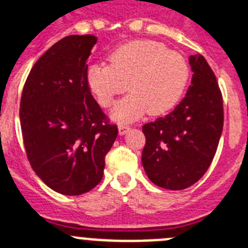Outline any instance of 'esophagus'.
<instances>
[{
    "label": "esophagus",
    "instance_id": "obj_1",
    "mask_svg": "<svg viewBox=\"0 0 248 248\" xmlns=\"http://www.w3.org/2000/svg\"><path fill=\"white\" fill-rule=\"evenodd\" d=\"M129 129H130V126L129 125H125V124H119V134L120 135L126 134V133L129 131Z\"/></svg>",
    "mask_w": 248,
    "mask_h": 248
}]
</instances>
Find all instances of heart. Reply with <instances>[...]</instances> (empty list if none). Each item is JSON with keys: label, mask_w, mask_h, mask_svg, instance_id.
<instances>
[{"label": "heart", "mask_w": 248, "mask_h": 248, "mask_svg": "<svg viewBox=\"0 0 248 248\" xmlns=\"http://www.w3.org/2000/svg\"><path fill=\"white\" fill-rule=\"evenodd\" d=\"M107 63H93L87 69V83L98 103L108 108L126 91L130 94L115 104L111 117L133 122L149 111L164 114L183 97L190 79L185 57L150 39L131 41L111 50Z\"/></svg>", "instance_id": "b5f03b06"}]
</instances>
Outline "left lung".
I'll list each match as a JSON object with an SVG mask.
<instances>
[{"label":"left lung","instance_id":"obj_1","mask_svg":"<svg viewBox=\"0 0 248 248\" xmlns=\"http://www.w3.org/2000/svg\"><path fill=\"white\" fill-rule=\"evenodd\" d=\"M194 72L186 97L166 117L143 125L141 161L155 185L184 190L210 168L223 128V100L214 71L201 54L190 57Z\"/></svg>","mask_w":248,"mask_h":248}]
</instances>
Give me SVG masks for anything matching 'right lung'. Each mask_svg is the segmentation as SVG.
<instances>
[{"label": "right lung", "mask_w": 248, "mask_h": 248, "mask_svg": "<svg viewBox=\"0 0 248 248\" xmlns=\"http://www.w3.org/2000/svg\"><path fill=\"white\" fill-rule=\"evenodd\" d=\"M97 38L68 36L34 63L19 103L22 138L31 166L54 191L69 196L100 183L105 155L117 139L87 83Z\"/></svg>", "instance_id": "obj_1"}]
</instances>
